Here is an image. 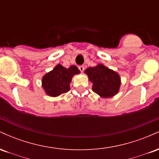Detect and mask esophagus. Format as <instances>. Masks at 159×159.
Here are the masks:
<instances>
[{"instance_id": "1", "label": "esophagus", "mask_w": 159, "mask_h": 159, "mask_svg": "<svg viewBox=\"0 0 159 159\" xmlns=\"http://www.w3.org/2000/svg\"><path fill=\"white\" fill-rule=\"evenodd\" d=\"M78 69H80V71H81V72H83L84 71V66H78Z\"/></svg>"}]
</instances>
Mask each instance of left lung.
<instances>
[{
  "label": "left lung",
  "instance_id": "left-lung-1",
  "mask_svg": "<svg viewBox=\"0 0 159 159\" xmlns=\"http://www.w3.org/2000/svg\"><path fill=\"white\" fill-rule=\"evenodd\" d=\"M84 73L93 84L92 90L102 98H111L119 93L121 78L115 71L99 63L86 69Z\"/></svg>",
  "mask_w": 159,
  "mask_h": 159
}]
</instances>
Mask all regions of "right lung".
Wrapping results in <instances>:
<instances>
[{"mask_svg":"<svg viewBox=\"0 0 159 159\" xmlns=\"http://www.w3.org/2000/svg\"><path fill=\"white\" fill-rule=\"evenodd\" d=\"M80 70L75 66L66 68L57 64L42 78V87L45 93L52 97H57L70 90V83L75 75L80 74Z\"/></svg>","mask_w":159,"mask_h":159,"instance_id":"obj_1","label":"right lung"}]
</instances>
